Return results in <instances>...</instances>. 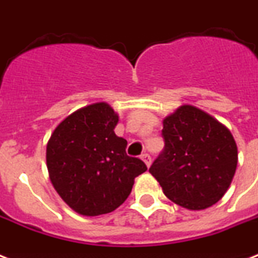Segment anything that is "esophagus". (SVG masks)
Wrapping results in <instances>:
<instances>
[{"label":"esophagus","mask_w":258,"mask_h":258,"mask_svg":"<svg viewBox=\"0 0 258 258\" xmlns=\"http://www.w3.org/2000/svg\"><path fill=\"white\" fill-rule=\"evenodd\" d=\"M141 158H142V161L145 162L147 167H150V166H151V157H150V154H143Z\"/></svg>","instance_id":"esophagus-1"}]
</instances>
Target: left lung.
I'll use <instances>...</instances> for the list:
<instances>
[{
	"instance_id": "8db88e82",
	"label": "left lung",
	"mask_w": 258,
	"mask_h": 258,
	"mask_svg": "<svg viewBox=\"0 0 258 258\" xmlns=\"http://www.w3.org/2000/svg\"><path fill=\"white\" fill-rule=\"evenodd\" d=\"M165 150L150 172L165 196L188 210H204L225 196L238 151L226 125L194 105L183 104L163 119Z\"/></svg>"
}]
</instances>
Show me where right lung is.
Wrapping results in <instances>:
<instances>
[{"label": "right lung", "instance_id": "1", "mask_svg": "<svg viewBox=\"0 0 258 258\" xmlns=\"http://www.w3.org/2000/svg\"><path fill=\"white\" fill-rule=\"evenodd\" d=\"M113 108L97 101L76 109L54 128L46 145L49 179L74 212L96 217L113 212L147 170L125 154L127 141L117 137Z\"/></svg>", "mask_w": 258, "mask_h": 258}]
</instances>
